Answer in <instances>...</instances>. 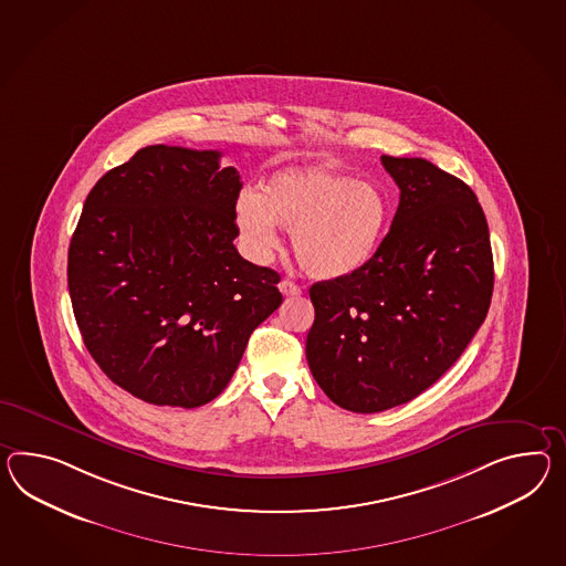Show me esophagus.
Listing matches in <instances>:
<instances>
[{"label":"esophagus","mask_w":566,"mask_h":566,"mask_svg":"<svg viewBox=\"0 0 566 566\" xmlns=\"http://www.w3.org/2000/svg\"><path fill=\"white\" fill-rule=\"evenodd\" d=\"M277 289H280V292L284 294V296H298L303 290H301V286L298 284H294L292 280H282L280 284H277Z\"/></svg>","instance_id":"obj_1"}]
</instances>
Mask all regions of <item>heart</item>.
<instances>
[{
	"label": "heart",
	"instance_id": "heart-1",
	"mask_svg": "<svg viewBox=\"0 0 566 566\" xmlns=\"http://www.w3.org/2000/svg\"><path fill=\"white\" fill-rule=\"evenodd\" d=\"M390 200L373 181L325 167L286 169L241 192L234 222L249 253L268 260L280 248V229L308 276L339 280L373 262L390 224Z\"/></svg>",
	"mask_w": 566,
	"mask_h": 566
}]
</instances>
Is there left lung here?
Segmentation results:
<instances>
[{
  "mask_svg": "<svg viewBox=\"0 0 566 566\" xmlns=\"http://www.w3.org/2000/svg\"><path fill=\"white\" fill-rule=\"evenodd\" d=\"M399 208L373 262L313 284L306 359L354 413L409 402L462 356L493 296V251L469 186L428 159L382 155Z\"/></svg>",
  "mask_w": 566,
  "mask_h": 566,
  "instance_id": "1",
  "label": "left lung"
}]
</instances>
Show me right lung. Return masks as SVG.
Returning a JSON list of instances; mask_svg holds the SVG:
<instances>
[{
  "label": "right lung",
  "mask_w": 566,
  "mask_h": 566,
  "mask_svg": "<svg viewBox=\"0 0 566 566\" xmlns=\"http://www.w3.org/2000/svg\"><path fill=\"white\" fill-rule=\"evenodd\" d=\"M221 151L151 145L97 180L71 237L83 344L133 397L193 409L229 385L282 304L277 276L233 245L239 171Z\"/></svg>",
  "instance_id": "add662e5"
}]
</instances>
